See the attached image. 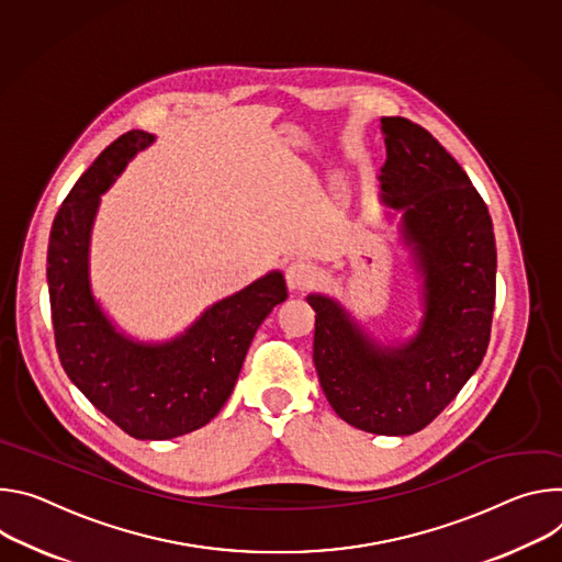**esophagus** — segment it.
I'll list each match as a JSON object with an SVG mask.
<instances>
[{
    "label": "esophagus",
    "instance_id": "34e87169",
    "mask_svg": "<svg viewBox=\"0 0 562 562\" xmlns=\"http://www.w3.org/2000/svg\"><path fill=\"white\" fill-rule=\"evenodd\" d=\"M285 281L292 292H303L307 288H313V283L317 281V270L310 263L296 261L285 270Z\"/></svg>",
    "mask_w": 562,
    "mask_h": 562
}]
</instances>
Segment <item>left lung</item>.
<instances>
[{
  "label": "left lung",
  "instance_id": "8db88e82",
  "mask_svg": "<svg viewBox=\"0 0 562 562\" xmlns=\"http://www.w3.org/2000/svg\"><path fill=\"white\" fill-rule=\"evenodd\" d=\"M380 201L402 214V243L422 279L424 317L382 344L328 294H307L313 359L335 413L375 435H413L438 417L482 363L495 303L488 210L458 160L419 124L382 117Z\"/></svg>",
  "mask_w": 562,
  "mask_h": 562
}]
</instances>
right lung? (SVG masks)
<instances>
[{"label": "right lung", "mask_w": 562, "mask_h": 562, "mask_svg": "<svg viewBox=\"0 0 562 562\" xmlns=\"http://www.w3.org/2000/svg\"><path fill=\"white\" fill-rule=\"evenodd\" d=\"M156 140L134 130L80 176L50 227L46 279L61 368L82 395L136 440H171L205 426L234 391L247 348L288 299L279 270L210 305L173 339L138 341L106 317L89 274L100 196Z\"/></svg>", "instance_id": "right-lung-1"}]
</instances>
